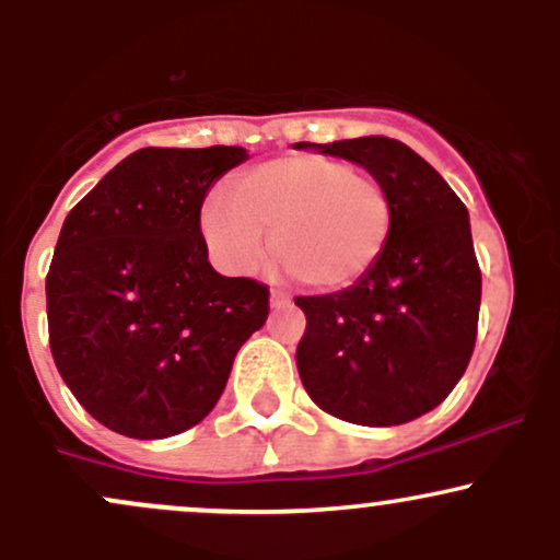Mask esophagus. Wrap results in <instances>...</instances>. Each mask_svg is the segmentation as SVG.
Returning a JSON list of instances; mask_svg holds the SVG:
<instances>
[{
	"label": "esophagus",
	"mask_w": 560,
	"mask_h": 560,
	"mask_svg": "<svg viewBox=\"0 0 560 560\" xmlns=\"http://www.w3.org/2000/svg\"><path fill=\"white\" fill-rule=\"evenodd\" d=\"M287 305H292V298H289L287 292H281V289H273V292H271V307L279 311V307H287Z\"/></svg>",
	"instance_id": "esophagus-1"
}]
</instances>
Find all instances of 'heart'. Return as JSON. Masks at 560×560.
<instances>
[{"label": "heart", "instance_id": "heart-1", "mask_svg": "<svg viewBox=\"0 0 560 560\" xmlns=\"http://www.w3.org/2000/svg\"><path fill=\"white\" fill-rule=\"evenodd\" d=\"M387 184L352 163L292 152L253 165L231 182V197L210 191L199 229L226 271L249 273L271 231L273 255L305 287L334 292L365 279L395 234Z\"/></svg>", "mask_w": 560, "mask_h": 560}]
</instances>
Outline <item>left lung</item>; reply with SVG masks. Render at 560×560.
<instances>
[{
    "mask_svg": "<svg viewBox=\"0 0 560 560\" xmlns=\"http://www.w3.org/2000/svg\"><path fill=\"white\" fill-rule=\"evenodd\" d=\"M313 147L387 184L397 221L365 279L342 292L294 298L307 318L298 345L302 387L337 419L397 427L434 410L471 361L481 271L468 210L402 141L361 137Z\"/></svg>",
    "mask_w": 560,
    "mask_h": 560,
    "instance_id": "1",
    "label": "left lung"
}]
</instances>
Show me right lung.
Here are the masks:
<instances>
[{
    "instance_id": "add662e5",
    "label": "right lung",
    "mask_w": 560,
    "mask_h": 560,
    "mask_svg": "<svg viewBox=\"0 0 560 560\" xmlns=\"http://www.w3.org/2000/svg\"><path fill=\"white\" fill-rule=\"evenodd\" d=\"M242 147H144L70 210L47 273L49 347L102 427L163 440L213 410L240 347L266 324V284L208 260L199 208Z\"/></svg>"
}]
</instances>
